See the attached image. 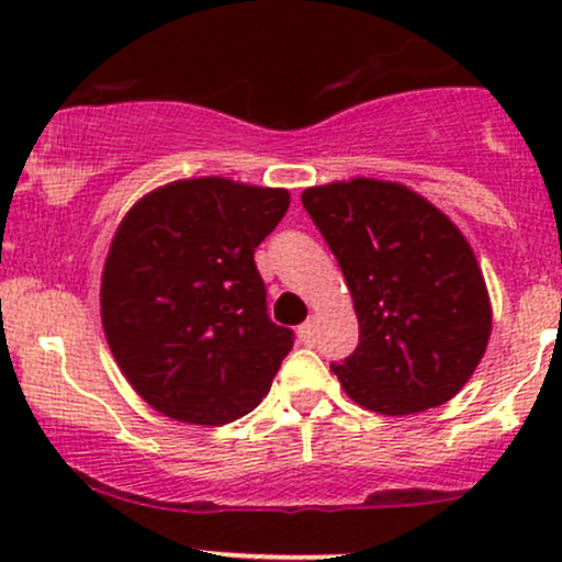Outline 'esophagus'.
I'll return each mask as SVG.
<instances>
[{"label":"esophagus","mask_w":562,"mask_h":562,"mask_svg":"<svg viewBox=\"0 0 562 562\" xmlns=\"http://www.w3.org/2000/svg\"><path fill=\"white\" fill-rule=\"evenodd\" d=\"M299 338L301 344L306 346H314V340H317V317H308L303 325L299 327Z\"/></svg>","instance_id":"obj_1"}]
</instances>
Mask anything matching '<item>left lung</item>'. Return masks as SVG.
Masks as SVG:
<instances>
[{
	"instance_id": "left-lung-1",
	"label": "left lung",
	"mask_w": 562,
	"mask_h": 562,
	"mask_svg": "<svg viewBox=\"0 0 562 562\" xmlns=\"http://www.w3.org/2000/svg\"><path fill=\"white\" fill-rule=\"evenodd\" d=\"M301 203L359 319L357 351L330 364L348 398L389 417L454 398L492 335V301L465 235L415 190L383 179L308 187Z\"/></svg>"
}]
</instances>
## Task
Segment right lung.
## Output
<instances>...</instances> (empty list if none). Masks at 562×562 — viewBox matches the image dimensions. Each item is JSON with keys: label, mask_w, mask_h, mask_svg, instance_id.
Listing matches in <instances>:
<instances>
[{"label": "right lung", "mask_w": 562, "mask_h": 562, "mask_svg": "<svg viewBox=\"0 0 562 562\" xmlns=\"http://www.w3.org/2000/svg\"><path fill=\"white\" fill-rule=\"evenodd\" d=\"M288 205L282 187L200 177L147 192L121 218L102 269V330L160 415L224 425L272 389L293 330L269 319L254 250Z\"/></svg>", "instance_id": "obj_1"}]
</instances>
